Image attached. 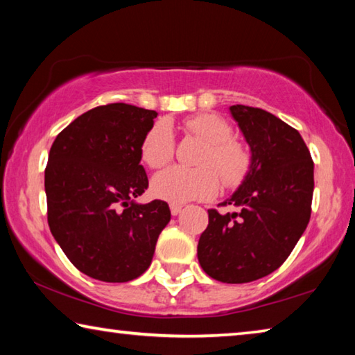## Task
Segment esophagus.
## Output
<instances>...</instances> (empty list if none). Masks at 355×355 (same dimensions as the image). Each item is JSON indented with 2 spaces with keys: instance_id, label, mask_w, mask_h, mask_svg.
<instances>
[{
  "instance_id": "1",
  "label": "esophagus",
  "mask_w": 355,
  "mask_h": 355,
  "mask_svg": "<svg viewBox=\"0 0 355 355\" xmlns=\"http://www.w3.org/2000/svg\"><path fill=\"white\" fill-rule=\"evenodd\" d=\"M182 211H183V207H182V205H177V203H172V205H171V213H172V216H178Z\"/></svg>"
}]
</instances>
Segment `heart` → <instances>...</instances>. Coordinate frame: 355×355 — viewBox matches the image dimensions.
<instances>
[{
	"label": "heart",
	"mask_w": 355,
	"mask_h": 355,
	"mask_svg": "<svg viewBox=\"0 0 355 355\" xmlns=\"http://www.w3.org/2000/svg\"><path fill=\"white\" fill-rule=\"evenodd\" d=\"M184 127L205 144L197 163L199 167L172 166L156 173L152 192L172 203H184L213 197L219 189V173L227 186H235L245 177L250 167V152L243 142L233 137L232 125L218 114H199L189 117ZM173 133L171 125L159 120L147 131L141 144V156L146 164L158 169L173 156Z\"/></svg>",
	"instance_id": "obj_1"
}]
</instances>
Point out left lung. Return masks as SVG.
I'll list each match as a JSON object with an SVG mask.
<instances>
[{"label": "left lung", "instance_id": "8db88e82", "mask_svg": "<svg viewBox=\"0 0 355 355\" xmlns=\"http://www.w3.org/2000/svg\"><path fill=\"white\" fill-rule=\"evenodd\" d=\"M230 114L250 148V167L222 202L239 211L208 209L197 257L214 280L248 284L280 268L307 228L313 161L299 131L274 114L244 105L230 106Z\"/></svg>", "mask_w": 355, "mask_h": 355}]
</instances>
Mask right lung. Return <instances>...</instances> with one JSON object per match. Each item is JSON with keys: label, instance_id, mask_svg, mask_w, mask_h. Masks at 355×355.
<instances>
[{"label": "right lung", "instance_id": "obj_1", "mask_svg": "<svg viewBox=\"0 0 355 355\" xmlns=\"http://www.w3.org/2000/svg\"><path fill=\"white\" fill-rule=\"evenodd\" d=\"M156 111L127 103L81 114L56 136L45 169L48 225L83 274L122 284L148 269L169 224L163 200L137 203L148 186L141 144Z\"/></svg>", "mask_w": 355, "mask_h": 355}]
</instances>
